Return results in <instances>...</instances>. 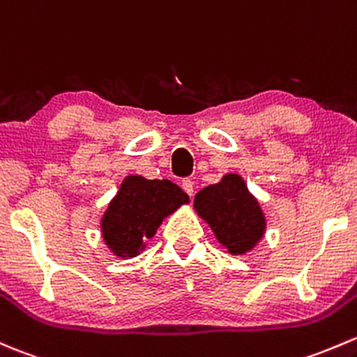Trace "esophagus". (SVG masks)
Here are the masks:
<instances>
[{
  "label": "esophagus",
  "instance_id": "34e87169",
  "mask_svg": "<svg viewBox=\"0 0 357 357\" xmlns=\"http://www.w3.org/2000/svg\"><path fill=\"white\" fill-rule=\"evenodd\" d=\"M181 188L185 190V193H186V195H190V197H193L195 188H193V181H191L190 178L183 179V181H181Z\"/></svg>",
  "mask_w": 357,
  "mask_h": 357
}]
</instances>
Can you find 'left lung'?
Listing matches in <instances>:
<instances>
[{
    "label": "left lung",
    "mask_w": 357,
    "mask_h": 357,
    "mask_svg": "<svg viewBox=\"0 0 357 357\" xmlns=\"http://www.w3.org/2000/svg\"><path fill=\"white\" fill-rule=\"evenodd\" d=\"M195 210L232 255L246 253L264 236V212L238 174H226L220 183L198 191Z\"/></svg>",
    "instance_id": "1"
}]
</instances>
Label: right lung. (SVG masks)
Returning a JSON list of instances; mask_svg holds the SVG:
<instances>
[{
  "label": "right lung",
  "mask_w": 357,
  "mask_h": 357,
  "mask_svg": "<svg viewBox=\"0 0 357 357\" xmlns=\"http://www.w3.org/2000/svg\"><path fill=\"white\" fill-rule=\"evenodd\" d=\"M188 202L169 179L128 176L102 217V236L116 257H137L164 217Z\"/></svg>",
  "instance_id": "obj_1"
}]
</instances>
